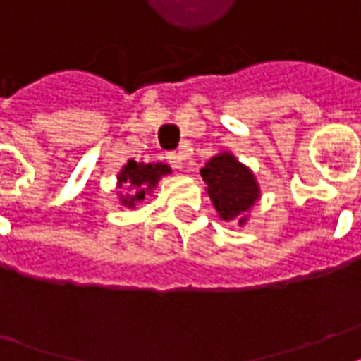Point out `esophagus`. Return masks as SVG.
Returning <instances> with one entry per match:
<instances>
[{
	"label": "esophagus",
	"mask_w": 361,
	"mask_h": 361,
	"mask_svg": "<svg viewBox=\"0 0 361 361\" xmlns=\"http://www.w3.org/2000/svg\"><path fill=\"white\" fill-rule=\"evenodd\" d=\"M166 158H168V162H170L172 168H178V170L183 168V156H181V152H168Z\"/></svg>",
	"instance_id": "34e87169"
}]
</instances>
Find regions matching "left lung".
Masks as SVG:
<instances>
[{
  "label": "left lung",
  "instance_id": "left-lung-1",
  "mask_svg": "<svg viewBox=\"0 0 361 361\" xmlns=\"http://www.w3.org/2000/svg\"><path fill=\"white\" fill-rule=\"evenodd\" d=\"M207 183L209 197L215 203L224 221L244 215L258 199L256 180L233 154H219L211 158L201 170ZM244 223V216L240 219Z\"/></svg>",
  "mask_w": 361,
  "mask_h": 361
}]
</instances>
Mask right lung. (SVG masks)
Returning <instances> with one entry per match:
<instances>
[{
	"mask_svg": "<svg viewBox=\"0 0 361 361\" xmlns=\"http://www.w3.org/2000/svg\"><path fill=\"white\" fill-rule=\"evenodd\" d=\"M170 173V168L166 164H137L135 160L127 162L119 176L121 188H133V195H127L123 199V203L127 207H133L137 201L145 199V193L148 189H152L160 180V176Z\"/></svg>",
	"mask_w": 361,
	"mask_h": 361,
	"instance_id": "right-lung-1",
	"label": "right lung"
}]
</instances>
